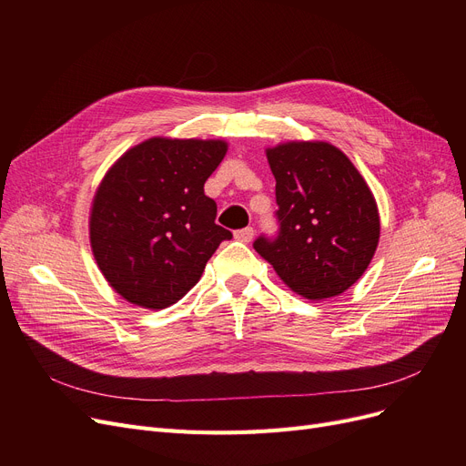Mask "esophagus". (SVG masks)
Returning <instances> with one entry per match:
<instances>
[{
  "instance_id": "1",
  "label": "esophagus",
  "mask_w": 466,
  "mask_h": 466,
  "mask_svg": "<svg viewBox=\"0 0 466 466\" xmlns=\"http://www.w3.org/2000/svg\"><path fill=\"white\" fill-rule=\"evenodd\" d=\"M253 236H255V230L251 228V227H246V228H241V230H236L234 232V238L238 239V241H251L253 239Z\"/></svg>"
}]
</instances>
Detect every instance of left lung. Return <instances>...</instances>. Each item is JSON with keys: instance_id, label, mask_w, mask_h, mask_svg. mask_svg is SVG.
<instances>
[{"instance_id": "8db88e82", "label": "left lung", "mask_w": 466, "mask_h": 466, "mask_svg": "<svg viewBox=\"0 0 466 466\" xmlns=\"http://www.w3.org/2000/svg\"><path fill=\"white\" fill-rule=\"evenodd\" d=\"M266 155L276 177L278 232L260 234L253 248L299 295H341L378 248L380 215L369 185L329 143H285Z\"/></svg>"}]
</instances>
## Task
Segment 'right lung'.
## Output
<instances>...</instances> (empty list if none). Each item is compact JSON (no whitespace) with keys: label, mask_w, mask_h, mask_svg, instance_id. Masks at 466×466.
<instances>
[{"label":"right lung","mask_w":466,"mask_h":466,"mask_svg":"<svg viewBox=\"0 0 466 466\" xmlns=\"http://www.w3.org/2000/svg\"><path fill=\"white\" fill-rule=\"evenodd\" d=\"M227 143L153 137L122 155L94 196L90 243L109 285L132 304L162 309L198 283L220 241L204 183Z\"/></svg>","instance_id":"1"}]
</instances>
